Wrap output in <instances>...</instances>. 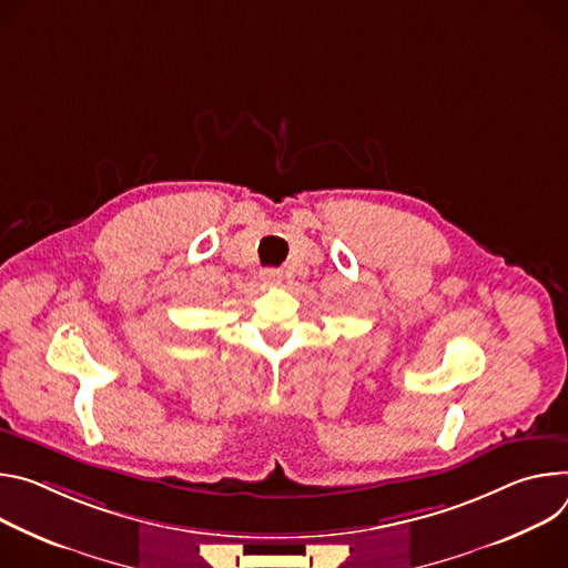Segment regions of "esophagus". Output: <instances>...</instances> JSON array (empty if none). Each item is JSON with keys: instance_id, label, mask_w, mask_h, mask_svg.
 I'll return each mask as SVG.
<instances>
[{"instance_id": "34e87169", "label": "esophagus", "mask_w": 568, "mask_h": 568, "mask_svg": "<svg viewBox=\"0 0 568 568\" xmlns=\"http://www.w3.org/2000/svg\"><path fill=\"white\" fill-rule=\"evenodd\" d=\"M262 277H264L266 282H271V284H273V282H277V280H280V273H275V271H264V273H262Z\"/></svg>"}]
</instances>
